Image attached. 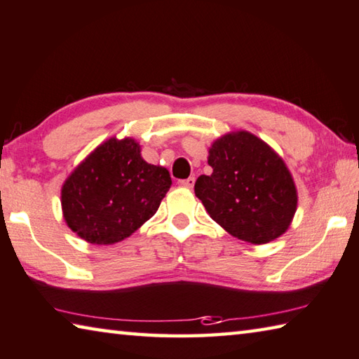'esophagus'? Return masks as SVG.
Returning a JSON list of instances; mask_svg holds the SVG:
<instances>
[{
	"mask_svg": "<svg viewBox=\"0 0 359 359\" xmlns=\"http://www.w3.org/2000/svg\"><path fill=\"white\" fill-rule=\"evenodd\" d=\"M194 182H196V179H194V177H188V179H185V180H180L179 184H180L182 187L193 188V187H194Z\"/></svg>",
	"mask_w": 359,
	"mask_h": 359,
	"instance_id": "obj_1",
	"label": "esophagus"
}]
</instances>
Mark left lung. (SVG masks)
I'll return each mask as SVG.
<instances>
[{
	"mask_svg": "<svg viewBox=\"0 0 359 359\" xmlns=\"http://www.w3.org/2000/svg\"><path fill=\"white\" fill-rule=\"evenodd\" d=\"M210 175H199L194 193L213 221L232 237L264 245L289 229L298 193L284 160L246 130L231 132L208 149Z\"/></svg>",
	"mask_w": 359,
	"mask_h": 359,
	"instance_id": "1",
	"label": "left lung"
}]
</instances>
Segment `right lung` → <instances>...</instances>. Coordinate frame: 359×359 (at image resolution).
<instances>
[{
    "mask_svg": "<svg viewBox=\"0 0 359 359\" xmlns=\"http://www.w3.org/2000/svg\"><path fill=\"white\" fill-rule=\"evenodd\" d=\"M171 184L166 168L141 157L140 142L113 136L62 184V217L88 243L114 245L154 217Z\"/></svg>",
    "mask_w": 359,
    "mask_h": 359,
    "instance_id": "1",
    "label": "right lung"
}]
</instances>
